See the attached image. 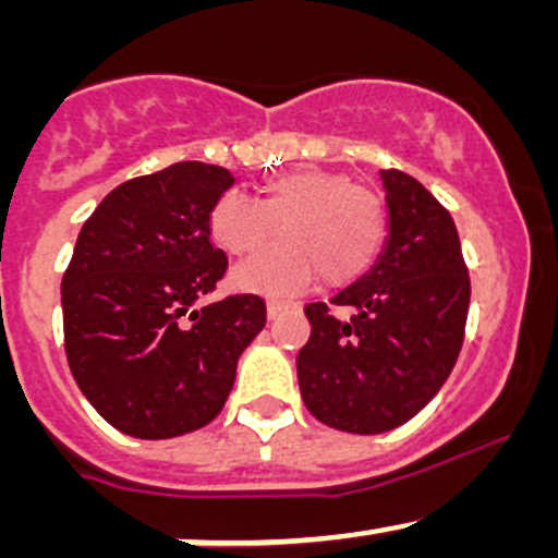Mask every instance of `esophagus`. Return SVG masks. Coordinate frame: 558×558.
Returning a JSON list of instances; mask_svg holds the SVG:
<instances>
[{
  "mask_svg": "<svg viewBox=\"0 0 558 558\" xmlns=\"http://www.w3.org/2000/svg\"><path fill=\"white\" fill-rule=\"evenodd\" d=\"M280 313H283V302H280V300H269L267 302V315H269V318H278Z\"/></svg>",
  "mask_w": 558,
  "mask_h": 558,
  "instance_id": "34e87169",
  "label": "esophagus"
}]
</instances>
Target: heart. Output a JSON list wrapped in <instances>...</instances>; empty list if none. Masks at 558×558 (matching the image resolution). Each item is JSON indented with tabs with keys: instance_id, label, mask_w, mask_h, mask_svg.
Returning <instances> with one entry per match:
<instances>
[{
	"instance_id": "obj_1",
	"label": "heart",
	"mask_w": 558,
	"mask_h": 558,
	"mask_svg": "<svg viewBox=\"0 0 558 558\" xmlns=\"http://www.w3.org/2000/svg\"><path fill=\"white\" fill-rule=\"evenodd\" d=\"M283 232L238 269L245 289L289 294L320 275L326 286H351L373 269L384 251L386 213L373 191L345 174L291 170L262 185V202L240 191H223L210 207V232L223 251L247 256Z\"/></svg>"
}]
</instances>
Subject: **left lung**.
I'll return each mask as SVG.
<instances>
[{"label":"left lung","mask_w":558,"mask_h":558,"mask_svg":"<svg viewBox=\"0 0 558 558\" xmlns=\"http://www.w3.org/2000/svg\"><path fill=\"white\" fill-rule=\"evenodd\" d=\"M388 243L359 283L311 302L296 356L305 408L353 435L397 429L426 408L459 359L470 275L451 213L415 178L380 172Z\"/></svg>","instance_id":"8db88e82"}]
</instances>
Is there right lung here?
Segmentation results:
<instances>
[{
	"label": "right lung",
	"mask_w": 558,
	"mask_h": 558,
	"mask_svg": "<svg viewBox=\"0 0 558 558\" xmlns=\"http://www.w3.org/2000/svg\"><path fill=\"white\" fill-rule=\"evenodd\" d=\"M232 183L223 167L178 161L112 189L77 234L61 278L64 353L123 435L167 440L210 424L267 324L258 294L194 307L227 275L210 207Z\"/></svg>",
	"instance_id": "1"
}]
</instances>
